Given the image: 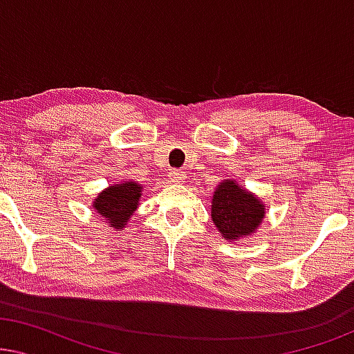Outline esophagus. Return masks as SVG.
<instances>
[{
    "label": "esophagus",
    "instance_id": "1",
    "mask_svg": "<svg viewBox=\"0 0 354 354\" xmlns=\"http://www.w3.org/2000/svg\"><path fill=\"white\" fill-rule=\"evenodd\" d=\"M169 178H171V182H183L187 178V174L178 171V169H174V171L169 172Z\"/></svg>",
    "mask_w": 354,
    "mask_h": 354
}]
</instances>
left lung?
Here are the masks:
<instances>
[{"mask_svg":"<svg viewBox=\"0 0 354 354\" xmlns=\"http://www.w3.org/2000/svg\"><path fill=\"white\" fill-rule=\"evenodd\" d=\"M266 214L263 203L235 182H222L212 196L211 216L225 240H239L250 235Z\"/></svg>","mask_w":354,"mask_h":354,"instance_id":"obj_1","label":"left lung"}]
</instances>
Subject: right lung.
I'll use <instances>...</instances> for the list:
<instances>
[{"label":"right lung","mask_w":354,"mask_h":354,"mask_svg":"<svg viewBox=\"0 0 354 354\" xmlns=\"http://www.w3.org/2000/svg\"><path fill=\"white\" fill-rule=\"evenodd\" d=\"M140 192H142V187L135 182L111 185L108 190L100 193L93 206L96 212H100L113 229H124L129 217L137 209L138 200L142 196Z\"/></svg>","instance_id":"1"}]
</instances>
